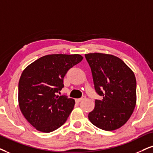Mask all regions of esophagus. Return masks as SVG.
<instances>
[{"label": "esophagus", "mask_w": 153, "mask_h": 153, "mask_svg": "<svg viewBox=\"0 0 153 153\" xmlns=\"http://www.w3.org/2000/svg\"><path fill=\"white\" fill-rule=\"evenodd\" d=\"M85 96H83L82 97L79 98V99H75V102H77V103H79V102L82 101V100H85Z\"/></svg>", "instance_id": "esophagus-1"}]
</instances>
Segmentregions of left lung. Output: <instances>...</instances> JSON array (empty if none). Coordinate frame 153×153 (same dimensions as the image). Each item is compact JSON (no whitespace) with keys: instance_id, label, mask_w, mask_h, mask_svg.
I'll return each instance as SVG.
<instances>
[{"instance_id":"obj_1","label":"left lung","mask_w":153,"mask_h":153,"mask_svg":"<svg viewBox=\"0 0 153 153\" xmlns=\"http://www.w3.org/2000/svg\"><path fill=\"white\" fill-rule=\"evenodd\" d=\"M85 56L91 68L97 93L102 97L101 100H95L89 120L104 131L121 128L136 107L134 73L122 60L111 54L90 53Z\"/></svg>"}]
</instances>
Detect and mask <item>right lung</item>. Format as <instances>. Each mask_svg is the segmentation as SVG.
<instances>
[{
    "instance_id": "obj_1",
    "label": "right lung",
    "mask_w": 153,
    "mask_h": 153,
    "mask_svg": "<svg viewBox=\"0 0 153 153\" xmlns=\"http://www.w3.org/2000/svg\"><path fill=\"white\" fill-rule=\"evenodd\" d=\"M83 59L79 54L44 56L25 68L18 84V103L25 119L37 131L50 133L64 124L75 100L56 93L67 71Z\"/></svg>"
}]
</instances>
